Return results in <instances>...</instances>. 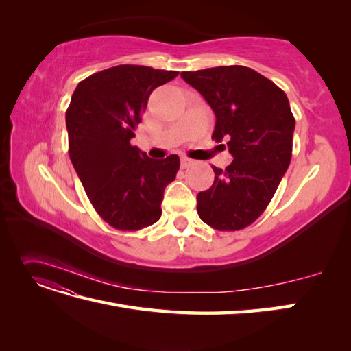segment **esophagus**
<instances>
[{"label": "esophagus", "instance_id": "obj_1", "mask_svg": "<svg viewBox=\"0 0 351 351\" xmlns=\"http://www.w3.org/2000/svg\"><path fill=\"white\" fill-rule=\"evenodd\" d=\"M180 162H182V168H187L193 161H192V159L186 158V156H182V161H180Z\"/></svg>", "mask_w": 351, "mask_h": 351}]
</instances>
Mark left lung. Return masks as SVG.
Here are the masks:
<instances>
[{
  "label": "left lung",
  "mask_w": 351,
  "mask_h": 351,
  "mask_svg": "<svg viewBox=\"0 0 351 351\" xmlns=\"http://www.w3.org/2000/svg\"><path fill=\"white\" fill-rule=\"evenodd\" d=\"M217 117L212 139H227L232 162L197 195V214L219 231L250 226L267 209L291 161L295 120L284 90L244 66L183 71Z\"/></svg>",
  "instance_id": "1"
}]
</instances>
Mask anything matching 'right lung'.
Returning <instances> with one entry per match:
<instances>
[{
  "label": "right lung",
  "mask_w": 351,
  "mask_h": 351,
  "mask_svg": "<svg viewBox=\"0 0 351 351\" xmlns=\"http://www.w3.org/2000/svg\"><path fill=\"white\" fill-rule=\"evenodd\" d=\"M178 71L115 66L82 80L66 111L69 154L90 204L121 231L161 218V202L180 158L152 159L130 143L152 90Z\"/></svg>",
  "instance_id": "1"
}]
</instances>
